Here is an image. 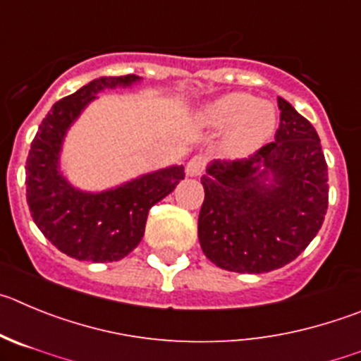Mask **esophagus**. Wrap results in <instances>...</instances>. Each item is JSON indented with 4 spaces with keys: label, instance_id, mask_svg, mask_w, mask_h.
<instances>
[{
    "label": "esophagus",
    "instance_id": "obj_1",
    "mask_svg": "<svg viewBox=\"0 0 361 361\" xmlns=\"http://www.w3.org/2000/svg\"><path fill=\"white\" fill-rule=\"evenodd\" d=\"M204 165H207L204 158L197 154V157H194V158H190V160H188L187 167H185V173H187V176H190V178L201 176V174H203V171H204Z\"/></svg>",
    "mask_w": 361,
    "mask_h": 361
}]
</instances>
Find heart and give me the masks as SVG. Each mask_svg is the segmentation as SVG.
Returning a JSON list of instances; mask_svg holds the SVG:
<instances>
[{"instance_id":"heart-1","label":"heart","mask_w":361,"mask_h":361,"mask_svg":"<svg viewBox=\"0 0 361 361\" xmlns=\"http://www.w3.org/2000/svg\"><path fill=\"white\" fill-rule=\"evenodd\" d=\"M197 126L226 131L222 151L230 158H245L257 153L274 137L278 110L269 101H258L247 92H230L201 106Z\"/></svg>"}]
</instances>
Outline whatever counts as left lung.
<instances>
[{
	"instance_id": "left-lung-1",
	"label": "left lung",
	"mask_w": 361,
	"mask_h": 361,
	"mask_svg": "<svg viewBox=\"0 0 361 361\" xmlns=\"http://www.w3.org/2000/svg\"><path fill=\"white\" fill-rule=\"evenodd\" d=\"M274 142L244 160H214L201 178L197 237L208 260L231 272L274 271L315 238L328 210V165L315 128L288 101Z\"/></svg>"
}]
</instances>
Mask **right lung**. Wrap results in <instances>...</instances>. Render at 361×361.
I'll list each match as a JSON object with an SVG mask.
<instances>
[{
  "mask_svg": "<svg viewBox=\"0 0 361 361\" xmlns=\"http://www.w3.org/2000/svg\"><path fill=\"white\" fill-rule=\"evenodd\" d=\"M140 76H101L56 101L39 126L26 160V201L42 235L76 260L106 264L130 255L142 240L149 208L185 178L183 165L142 174L99 192L74 187L60 169L63 140L74 121L116 87H133Z\"/></svg>",
  "mask_w": 361,
  "mask_h": 361,
  "instance_id": "add662e5",
  "label": "right lung"
}]
</instances>
